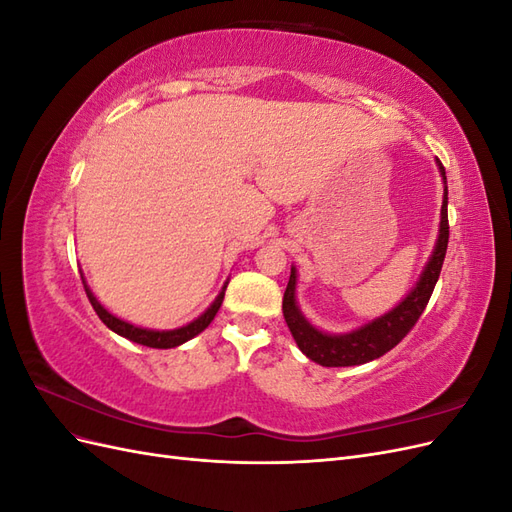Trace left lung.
<instances>
[{
	"label": "left lung",
	"instance_id": "8db88e82",
	"mask_svg": "<svg viewBox=\"0 0 512 512\" xmlns=\"http://www.w3.org/2000/svg\"><path fill=\"white\" fill-rule=\"evenodd\" d=\"M438 170L444 183V196H442V209H440V230L433 252L423 267V273L418 275V282L414 288L401 299L389 312L369 320L361 327H356L348 333H327L309 322L301 307L297 303V267H290V280L284 292V318L288 329L297 342L299 350L322 367H350V365H363L374 359H380L382 354L395 348L401 339L408 335L414 327L416 320L421 318L425 305L442 271V262L446 256L448 245V188H446V170L440 160H436Z\"/></svg>",
	"mask_w": 512,
	"mask_h": 512
}]
</instances>
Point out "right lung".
<instances>
[{
    "instance_id": "add662e5",
    "label": "right lung",
    "mask_w": 512,
    "mask_h": 512,
    "mask_svg": "<svg viewBox=\"0 0 512 512\" xmlns=\"http://www.w3.org/2000/svg\"><path fill=\"white\" fill-rule=\"evenodd\" d=\"M81 277H83V273H81ZM83 286H85V292H87V297H89L91 305H94V309H96V314L100 316V320H102V322L106 324V327L111 329L113 333L130 339V342H134V344H141V346H147V348H162V350H166V348H177V346H181V344H185V342H190L192 337H196L198 333H203V331L209 327L211 320L215 318V314H218V309L222 307L224 292H226L228 282H224V286H222L218 297H215V301H213L196 320H192V322H188V324H183V327H179V329H170V331L143 329V327H136V324H132V322H128V320L117 318L115 314L108 312V309L94 297V292H91V288L87 286L85 277H83Z\"/></svg>"
}]
</instances>
